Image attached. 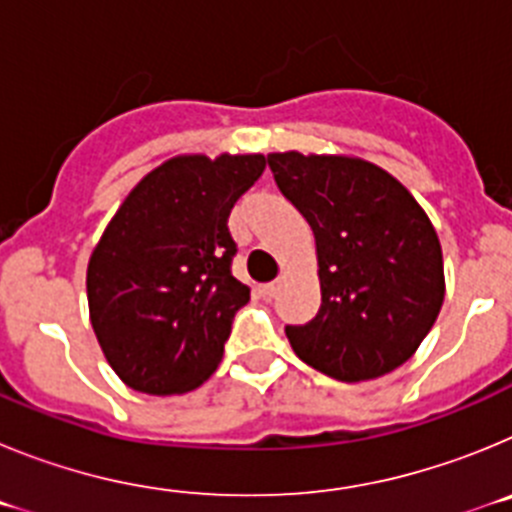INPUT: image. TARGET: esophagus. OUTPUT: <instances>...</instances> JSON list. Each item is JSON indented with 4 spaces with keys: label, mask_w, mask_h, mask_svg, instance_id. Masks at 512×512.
I'll list each match as a JSON object with an SVG mask.
<instances>
[{
    "label": "esophagus",
    "mask_w": 512,
    "mask_h": 512,
    "mask_svg": "<svg viewBox=\"0 0 512 512\" xmlns=\"http://www.w3.org/2000/svg\"><path fill=\"white\" fill-rule=\"evenodd\" d=\"M277 295H279V284L277 282L264 284V287H261V297H264V300H274Z\"/></svg>",
    "instance_id": "1"
}]
</instances>
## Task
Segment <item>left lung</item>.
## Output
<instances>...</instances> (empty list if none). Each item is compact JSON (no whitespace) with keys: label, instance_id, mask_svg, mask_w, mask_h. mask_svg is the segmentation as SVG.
I'll return each instance as SVG.
<instances>
[{"label":"left lung","instance_id":"obj_1","mask_svg":"<svg viewBox=\"0 0 512 512\" xmlns=\"http://www.w3.org/2000/svg\"><path fill=\"white\" fill-rule=\"evenodd\" d=\"M266 161L318 248V315L284 328L295 354L338 382L390 374L415 354L443 305L431 220L395 176L361 158L287 151Z\"/></svg>","mask_w":512,"mask_h":512}]
</instances>
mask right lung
Listing matches in <instances>:
<instances>
[{"mask_svg": "<svg viewBox=\"0 0 512 512\" xmlns=\"http://www.w3.org/2000/svg\"><path fill=\"white\" fill-rule=\"evenodd\" d=\"M266 158L176 156L125 197L87 269L89 318L122 382L146 395L200 387L251 289L233 277V205Z\"/></svg>", "mask_w": 512, "mask_h": 512, "instance_id": "add662e5", "label": "right lung"}]
</instances>
